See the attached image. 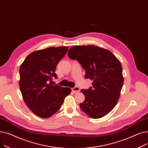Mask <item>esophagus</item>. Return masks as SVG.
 Listing matches in <instances>:
<instances>
[{"mask_svg": "<svg viewBox=\"0 0 148 148\" xmlns=\"http://www.w3.org/2000/svg\"><path fill=\"white\" fill-rule=\"evenodd\" d=\"M72 90L73 92H74V93H78V92H79L80 89H79V88L78 87H74V88H72Z\"/></svg>", "mask_w": 148, "mask_h": 148, "instance_id": "esophagus-1", "label": "esophagus"}]
</instances>
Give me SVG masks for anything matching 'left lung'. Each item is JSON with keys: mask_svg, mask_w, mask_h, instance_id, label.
Segmentation results:
<instances>
[{"mask_svg": "<svg viewBox=\"0 0 148 148\" xmlns=\"http://www.w3.org/2000/svg\"><path fill=\"white\" fill-rule=\"evenodd\" d=\"M68 55L85 69V78L93 81L92 87L81 90L85 101L80 108L93 119L107 115L116 106L123 84L120 61L109 50L95 45L72 46Z\"/></svg>", "mask_w": 148, "mask_h": 148, "instance_id": "1", "label": "left lung"}]
</instances>
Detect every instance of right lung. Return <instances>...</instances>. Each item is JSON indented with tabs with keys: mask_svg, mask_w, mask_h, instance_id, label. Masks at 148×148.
<instances>
[{
	"mask_svg": "<svg viewBox=\"0 0 148 148\" xmlns=\"http://www.w3.org/2000/svg\"><path fill=\"white\" fill-rule=\"evenodd\" d=\"M67 46L49 47L27 56L20 67L19 87L23 99L34 114L48 118L61 108L65 97L71 92L69 87L52 86L55 69L66 54Z\"/></svg>",
	"mask_w": 148,
	"mask_h": 148,
	"instance_id": "add662e5",
	"label": "right lung"
}]
</instances>
